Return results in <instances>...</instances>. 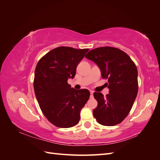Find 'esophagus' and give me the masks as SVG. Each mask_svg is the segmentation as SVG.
<instances>
[{
  "instance_id": "34e87169",
  "label": "esophagus",
  "mask_w": 160,
  "mask_h": 160,
  "mask_svg": "<svg viewBox=\"0 0 160 160\" xmlns=\"http://www.w3.org/2000/svg\"><path fill=\"white\" fill-rule=\"evenodd\" d=\"M90 93H91V95H90L91 98H93V91H90Z\"/></svg>"
}]
</instances>
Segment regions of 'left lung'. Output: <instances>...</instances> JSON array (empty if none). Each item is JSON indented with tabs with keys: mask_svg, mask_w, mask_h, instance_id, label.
<instances>
[{
	"mask_svg": "<svg viewBox=\"0 0 160 160\" xmlns=\"http://www.w3.org/2000/svg\"><path fill=\"white\" fill-rule=\"evenodd\" d=\"M85 57L98 65L102 78L108 79L109 83V93L105 97L94 92L98 105L93 109V116L105 126L118 125L127 117L138 95L136 65L127 53L111 47L96 48Z\"/></svg>",
	"mask_w": 160,
	"mask_h": 160,
	"instance_id": "8db88e82",
	"label": "left lung"
}]
</instances>
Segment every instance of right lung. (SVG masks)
Wrapping results in <instances>:
<instances>
[{"mask_svg": "<svg viewBox=\"0 0 160 160\" xmlns=\"http://www.w3.org/2000/svg\"><path fill=\"white\" fill-rule=\"evenodd\" d=\"M89 49L59 47L38 61L33 86L42 113L58 128H68L79 123L80 112L90 92L71 88L68 79H73L76 69Z\"/></svg>", "mask_w": 160, "mask_h": 160, "instance_id": "1", "label": "right lung"}]
</instances>
